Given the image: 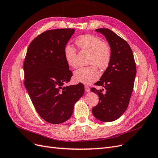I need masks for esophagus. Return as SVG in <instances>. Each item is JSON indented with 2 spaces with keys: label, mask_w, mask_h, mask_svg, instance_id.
Returning a JSON list of instances; mask_svg holds the SVG:
<instances>
[{
  "label": "esophagus",
  "mask_w": 158,
  "mask_h": 158,
  "mask_svg": "<svg viewBox=\"0 0 158 158\" xmlns=\"http://www.w3.org/2000/svg\"><path fill=\"white\" fill-rule=\"evenodd\" d=\"M84 88H85V92H89V91H90V88H89V87L88 86V85H84Z\"/></svg>",
  "instance_id": "34e87169"
}]
</instances>
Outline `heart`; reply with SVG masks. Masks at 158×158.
I'll use <instances>...</instances> for the list:
<instances>
[{
	"mask_svg": "<svg viewBox=\"0 0 158 158\" xmlns=\"http://www.w3.org/2000/svg\"><path fill=\"white\" fill-rule=\"evenodd\" d=\"M76 44L81 51L89 52L88 64L91 65L76 70L74 73V79L78 82L90 84L100 76L96 66L101 70L108 68L111 60V49L101 38L92 34L80 36L76 40ZM64 56L69 67H76V50L73 46L67 44L64 47Z\"/></svg>",
	"mask_w": 158,
	"mask_h": 158,
	"instance_id": "obj_1",
	"label": "heart"
}]
</instances>
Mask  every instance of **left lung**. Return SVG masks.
<instances>
[{"mask_svg": "<svg viewBox=\"0 0 158 158\" xmlns=\"http://www.w3.org/2000/svg\"><path fill=\"white\" fill-rule=\"evenodd\" d=\"M95 31L106 37L111 49V60L100 80L95 83L104 89H91L98 94L99 103L92 108L94 116L103 122L117 120L127 110L133 90L136 67L132 49L128 43L107 28Z\"/></svg>", "mask_w": 158, "mask_h": 158, "instance_id": "8db88e82", "label": "left lung"}]
</instances>
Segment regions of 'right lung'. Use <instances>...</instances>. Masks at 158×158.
Wrapping results in <instances>:
<instances>
[{
	"mask_svg": "<svg viewBox=\"0 0 158 158\" xmlns=\"http://www.w3.org/2000/svg\"><path fill=\"white\" fill-rule=\"evenodd\" d=\"M74 32L71 28L43 32L30 43L23 62L24 85L33 106L54 125L68 120L84 93L82 84L63 87L73 76L64 49Z\"/></svg>",
	"mask_w": 158,
	"mask_h": 158,
	"instance_id": "obj_1",
	"label": "right lung"
}]
</instances>
